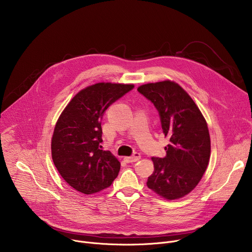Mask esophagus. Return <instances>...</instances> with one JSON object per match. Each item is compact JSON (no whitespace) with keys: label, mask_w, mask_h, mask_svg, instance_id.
<instances>
[{"label":"esophagus","mask_w":252,"mask_h":252,"mask_svg":"<svg viewBox=\"0 0 252 252\" xmlns=\"http://www.w3.org/2000/svg\"><path fill=\"white\" fill-rule=\"evenodd\" d=\"M139 158H140V155L138 153H133V155L131 157H126L125 160L126 162H135Z\"/></svg>","instance_id":"1"}]
</instances>
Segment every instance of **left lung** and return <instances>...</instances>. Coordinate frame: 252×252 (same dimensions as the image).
I'll return each instance as SVG.
<instances>
[{
  "instance_id": "obj_1",
  "label": "left lung",
  "mask_w": 252,
  "mask_h": 252,
  "mask_svg": "<svg viewBox=\"0 0 252 252\" xmlns=\"http://www.w3.org/2000/svg\"><path fill=\"white\" fill-rule=\"evenodd\" d=\"M137 92L154 103L162 131L169 138L165 157L152 158L155 170L147 186L166 199L181 198L197 186L208 165L206 122L192 98L174 82L147 84Z\"/></svg>"
}]
</instances>
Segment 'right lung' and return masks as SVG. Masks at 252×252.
Listing matches in <instances>:
<instances>
[{
	"instance_id": "obj_1",
	"label": "right lung",
	"mask_w": 252,
	"mask_h": 252,
	"mask_svg": "<svg viewBox=\"0 0 252 252\" xmlns=\"http://www.w3.org/2000/svg\"><path fill=\"white\" fill-rule=\"evenodd\" d=\"M133 85L98 83L78 93L55 126L52 158L64 181L78 191L91 194L109 188L121 163L109 151L101 150V120L116 100Z\"/></svg>"
}]
</instances>
